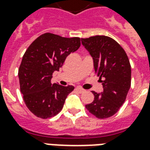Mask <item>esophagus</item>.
I'll return each mask as SVG.
<instances>
[{
    "label": "esophagus",
    "instance_id": "esophagus-1",
    "mask_svg": "<svg viewBox=\"0 0 150 150\" xmlns=\"http://www.w3.org/2000/svg\"><path fill=\"white\" fill-rule=\"evenodd\" d=\"M76 90H77L79 93H83V92H84L85 91L84 89H83V88H76Z\"/></svg>",
    "mask_w": 150,
    "mask_h": 150
}]
</instances>
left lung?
I'll use <instances>...</instances> for the list:
<instances>
[{
  "mask_svg": "<svg viewBox=\"0 0 150 150\" xmlns=\"http://www.w3.org/2000/svg\"><path fill=\"white\" fill-rule=\"evenodd\" d=\"M81 40L93 58L95 71L104 88L101 94L92 91L94 100L86 108L99 119L108 118L125 103L131 86L129 58L122 46L110 37L96 35Z\"/></svg>",
  "mask_w": 150,
  "mask_h": 150,
  "instance_id": "8db88e82",
  "label": "left lung"
}]
</instances>
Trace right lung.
<instances>
[{
    "label": "right lung",
    "instance_id": "obj_1",
    "mask_svg": "<svg viewBox=\"0 0 150 150\" xmlns=\"http://www.w3.org/2000/svg\"><path fill=\"white\" fill-rule=\"evenodd\" d=\"M80 38H64L45 33L28 47L18 69L20 90L28 109L47 119L62 109L67 95L74 87L52 84L53 72L59 71L66 58L81 45Z\"/></svg>",
    "mask_w": 150,
    "mask_h": 150
}]
</instances>
